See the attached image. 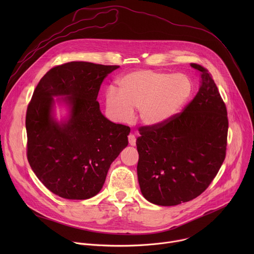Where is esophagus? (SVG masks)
Returning a JSON list of instances; mask_svg holds the SVG:
<instances>
[{
    "instance_id": "1",
    "label": "esophagus",
    "mask_w": 254,
    "mask_h": 254,
    "mask_svg": "<svg viewBox=\"0 0 254 254\" xmlns=\"http://www.w3.org/2000/svg\"><path fill=\"white\" fill-rule=\"evenodd\" d=\"M135 141H136V138H135L134 134L129 133V134H128V142H129L130 146H134V144H135Z\"/></svg>"
}]
</instances>
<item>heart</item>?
I'll return each instance as SVG.
<instances>
[{"label":"heart","instance_id":"1","mask_svg":"<svg viewBox=\"0 0 254 254\" xmlns=\"http://www.w3.org/2000/svg\"><path fill=\"white\" fill-rule=\"evenodd\" d=\"M119 90L111 86L105 92L106 113L117 123L127 124L137 108L140 123L160 127L170 122L191 96L193 85L182 73L169 74L154 70H135L118 80Z\"/></svg>","mask_w":254,"mask_h":254}]
</instances>
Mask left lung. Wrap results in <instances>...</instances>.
<instances>
[{"label": "left lung", "mask_w": 254, "mask_h": 254, "mask_svg": "<svg viewBox=\"0 0 254 254\" xmlns=\"http://www.w3.org/2000/svg\"><path fill=\"white\" fill-rule=\"evenodd\" d=\"M199 91L182 113L160 127H141L136 138L137 179L142 196L160 206H175L201 195L226 156V105L203 66Z\"/></svg>", "instance_id": "obj_1"}]
</instances>
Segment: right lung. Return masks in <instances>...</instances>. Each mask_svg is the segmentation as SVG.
<instances>
[{
    "label": "right lung",
    "mask_w": 254,
    "mask_h": 254,
    "mask_svg": "<svg viewBox=\"0 0 254 254\" xmlns=\"http://www.w3.org/2000/svg\"><path fill=\"white\" fill-rule=\"evenodd\" d=\"M119 65L73 61L51 68L36 86L26 114L27 159L52 193L85 200L102 188L112 163L127 146L130 128L108 121L96 100L103 79ZM54 96L69 118L53 117Z\"/></svg>",
    "instance_id": "1"
}]
</instances>
